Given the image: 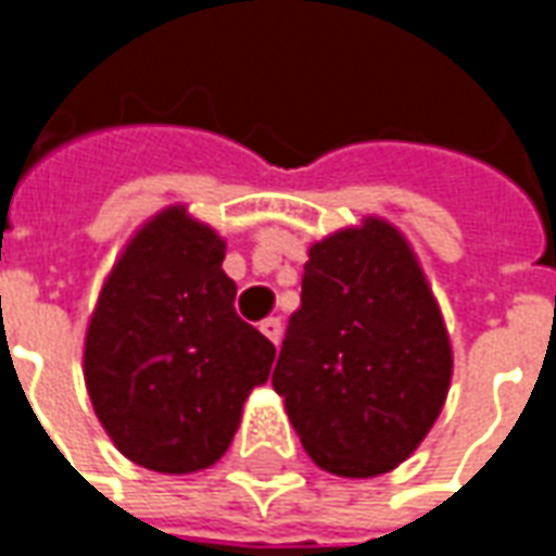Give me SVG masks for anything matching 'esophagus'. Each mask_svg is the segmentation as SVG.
I'll return each instance as SVG.
<instances>
[{"label":"esophagus","instance_id":"34e87169","mask_svg":"<svg viewBox=\"0 0 556 556\" xmlns=\"http://www.w3.org/2000/svg\"><path fill=\"white\" fill-rule=\"evenodd\" d=\"M258 330H262L274 345H279V339H282V321H279V318H265V321L258 325Z\"/></svg>","mask_w":556,"mask_h":556}]
</instances>
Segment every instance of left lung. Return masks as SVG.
Listing matches in <instances>:
<instances>
[{"instance_id":"8db88e82","label":"left lung","mask_w":556,"mask_h":556,"mask_svg":"<svg viewBox=\"0 0 556 556\" xmlns=\"http://www.w3.org/2000/svg\"><path fill=\"white\" fill-rule=\"evenodd\" d=\"M453 345L408 238L363 217L309 247L270 384L315 465L390 473L441 417Z\"/></svg>"}]
</instances>
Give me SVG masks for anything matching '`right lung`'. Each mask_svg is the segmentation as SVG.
<instances>
[{
    "label": "right lung",
    "instance_id": "obj_1",
    "mask_svg": "<svg viewBox=\"0 0 556 556\" xmlns=\"http://www.w3.org/2000/svg\"><path fill=\"white\" fill-rule=\"evenodd\" d=\"M223 258L217 231L169 205L103 279L83 375L103 431L134 465L178 477L219 462L270 375L277 349L238 318Z\"/></svg>",
    "mask_w": 556,
    "mask_h": 556
}]
</instances>
